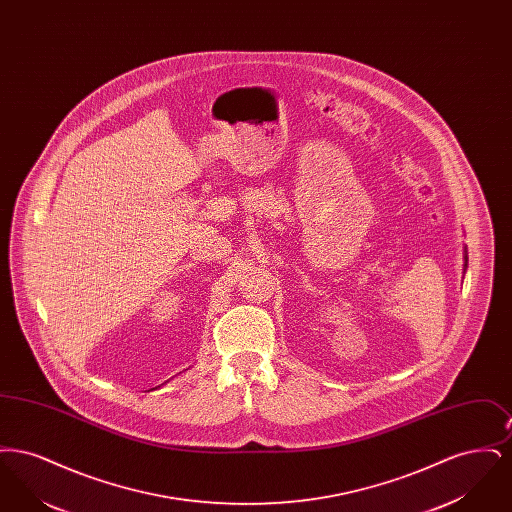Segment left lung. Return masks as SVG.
Here are the masks:
<instances>
[{
    "mask_svg": "<svg viewBox=\"0 0 512 512\" xmlns=\"http://www.w3.org/2000/svg\"><path fill=\"white\" fill-rule=\"evenodd\" d=\"M466 263H468V255H466V251H464V268H466Z\"/></svg>",
    "mask_w": 512,
    "mask_h": 512,
    "instance_id": "left-lung-1",
    "label": "left lung"
}]
</instances>
